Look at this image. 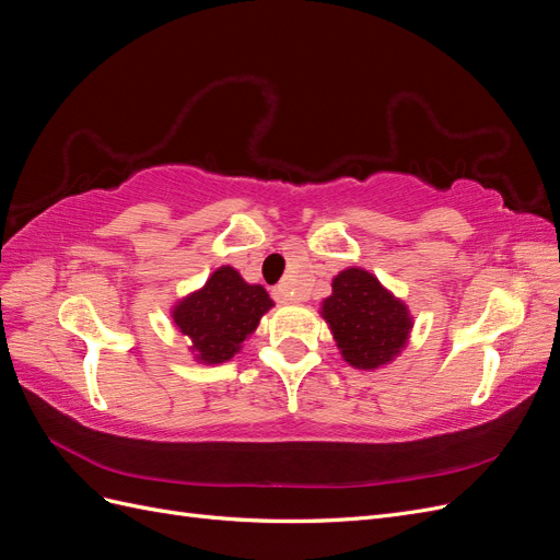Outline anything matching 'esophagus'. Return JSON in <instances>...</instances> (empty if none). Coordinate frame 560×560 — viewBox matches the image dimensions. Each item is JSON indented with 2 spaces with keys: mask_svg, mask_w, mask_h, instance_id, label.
I'll return each mask as SVG.
<instances>
[{
  "mask_svg": "<svg viewBox=\"0 0 560 560\" xmlns=\"http://www.w3.org/2000/svg\"><path fill=\"white\" fill-rule=\"evenodd\" d=\"M273 296H276V301H280V303H292V301H296L294 299V294H292V290L287 284H278L276 290H273Z\"/></svg>",
  "mask_w": 560,
  "mask_h": 560,
  "instance_id": "1",
  "label": "esophagus"
}]
</instances>
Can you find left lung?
<instances>
[{"instance_id":"left-lung-1","label":"left lung","mask_w":560,"mask_h":560,"mask_svg":"<svg viewBox=\"0 0 560 560\" xmlns=\"http://www.w3.org/2000/svg\"><path fill=\"white\" fill-rule=\"evenodd\" d=\"M319 315L329 325L343 360L364 371L393 362L409 343L413 317L406 303L364 268H346L331 280Z\"/></svg>"}]
</instances>
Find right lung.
I'll return each instance as SVG.
<instances>
[{
	"label": "right lung",
	"mask_w": 560,
	"mask_h": 560,
	"mask_svg": "<svg viewBox=\"0 0 560 560\" xmlns=\"http://www.w3.org/2000/svg\"><path fill=\"white\" fill-rule=\"evenodd\" d=\"M273 306L261 284L245 282L233 266H219L200 290L175 303L171 317L191 341L196 362L222 364L241 352L245 338Z\"/></svg>",
	"instance_id": "1"
}]
</instances>
